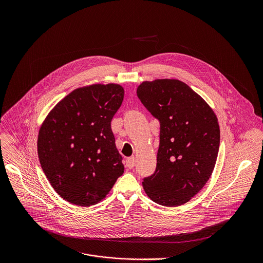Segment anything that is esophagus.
Segmentation results:
<instances>
[{"instance_id":"34e87169","label":"esophagus","mask_w":263,"mask_h":263,"mask_svg":"<svg viewBox=\"0 0 263 263\" xmlns=\"http://www.w3.org/2000/svg\"><path fill=\"white\" fill-rule=\"evenodd\" d=\"M135 162H136L135 157H128V158L126 159V161H125L126 167H127V168H129V169L134 168V167H135Z\"/></svg>"}]
</instances>
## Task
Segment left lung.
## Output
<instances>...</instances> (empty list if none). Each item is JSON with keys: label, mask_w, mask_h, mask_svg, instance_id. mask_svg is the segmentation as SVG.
<instances>
[{"label": "left lung", "mask_w": 263, "mask_h": 263, "mask_svg": "<svg viewBox=\"0 0 263 263\" xmlns=\"http://www.w3.org/2000/svg\"><path fill=\"white\" fill-rule=\"evenodd\" d=\"M137 94L160 122L153 175L143 186L153 201L177 206L189 201L210 179L220 148L218 118L208 103L179 80L142 83Z\"/></svg>", "instance_id": "obj_1"}]
</instances>
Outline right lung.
Returning a JSON list of instances; mask_svg holds the SVG:
<instances>
[{"mask_svg":"<svg viewBox=\"0 0 263 263\" xmlns=\"http://www.w3.org/2000/svg\"><path fill=\"white\" fill-rule=\"evenodd\" d=\"M116 84L76 89L42 123L37 140L41 168L65 200L81 206L100 202L124 172L111 120L123 100Z\"/></svg>","mask_w":263,"mask_h":263,"instance_id":"right-lung-1","label":"right lung"}]
</instances>
